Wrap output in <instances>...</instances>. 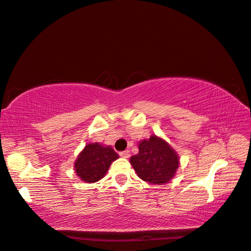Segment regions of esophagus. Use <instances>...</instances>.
<instances>
[{"mask_svg":"<svg viewBox=\"0 0 251 251\" xmlns=\"http://www.w3.org/2000/svg\"><path fill=\"white\" fill-rule=\"evenodd\" d=\"M119 155H120V157H122V158L126 159V158L130 157V151H129V150H124V151H120L119 152Z\"/></svg>","mask_w":251,"mask_h":251,"instance_id":"obj_1","label":"esophagus"}]
</instances>
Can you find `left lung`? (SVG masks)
<instances>
[{
  "mask_svg": "<svg viewBox=\"0 0 251 251\" xmlns=\"http://www.w3.org/2000/svg\"><path fill=\"white\" fill-rule=\"evenodd\" d=\"M130 162L141 179L163 185L171 180L179 165L178 155L170 145L155 135L138 145V153Z\"/></svg>",
  "mask_w": 251,
  "mask_h": 251,
  "instance_id": "8db88e82",
  "label": "left lung"
}]
</instances>
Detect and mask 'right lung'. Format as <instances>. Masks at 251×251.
<instances>
[{"mask_svg":"<svg viewBox=\"0 0 251 251\" xmlns=\"http://www.w3.org/2000/svg\"><path fill=\"white\" fill-rule=\"evenodd\" d=\"M118 158L111 147H103L98 143L89 144L76 160L75 172L85 182H96L104 177L111 162Z\"/></svg>","mask_w":251,"mask_h":251,"instance_id":"right-lung-1","label":"right lung"}]
</instances>
